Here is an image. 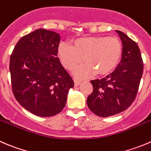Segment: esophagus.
I'll return each instance as SVG.
<instances>
[{"label": "esophagus", "mask_w": 151, "mask_h": 151, "mask_svg": "<svg viewBox=\"0 0 151 151\" xmlns=\"http://www.w3.org/2000/svg\"><path fill=\"white\" fill-rule=\"evenodd\" d=\"M74 86H78L79 85H80L81 83V80H79V79H74Z\"/></svg>", "instance_id": "34e87169"}]
</instances>
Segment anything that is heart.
<instances>
[{
    "mask_svg": "<svg viewBox=\"0 0 151 151\" xmlns=\"http://www.w3.org/2000/svg\"><path fill=\"white\" fill-rule=\"evenodd\" d=\"M122 43L116 37H87L78 38L71 46L61 43L58 55L65 68L71 70L82 62L86 63L74 69L76 75L86 77L96 71L105 74L113 70L122 55Z\"/></svg>",
    "mask_w": 151,
    "mask_h": 151,
    "instance_id": "1",
    "label": "heart"
}]
</instances>
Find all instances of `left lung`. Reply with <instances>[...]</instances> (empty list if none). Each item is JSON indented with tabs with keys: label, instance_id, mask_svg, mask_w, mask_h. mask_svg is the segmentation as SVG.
I'll use <instances>...</instances> for the list:
<instances>
[{
	"label": "left lung",
	"instance_id": "left-lung-1",
	"mask_svg": "<svg viewBox=\"0 0 151 151\" xmlns=\"http://www.w3.org/2000/svg\"><path fill=\"white\" fill-rule=\"evenodd\" d=\"M116 32L122 40V60L112 73L91 81L93 92L87 98L89 109L102 117L117 114L132 104L143 74V61L137 43L123 32Z\"/></svg>",
	"mask_w": 151,
	"mask_h": 151
}]
</instances>
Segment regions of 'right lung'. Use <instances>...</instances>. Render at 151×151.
Wrapping results in <instances>:
<instances>
[{
    "mask_svg": "<svg viewBox=\"0 0 151 151\" xmlns=\"http://www.w3.org/2000/svg\"><path fill=\"white\" fill-rule=\"evenodd\" d=\"M59 34L39 29L21 37L10 57L12 88L33 114L48 117L65 107L74 83L58 58Z\"/></svg>",
    "mask_w": 151,
    "mask_h": 151,
    "instance_id": "1",
    "label": "right lung"
}]
</instances>
